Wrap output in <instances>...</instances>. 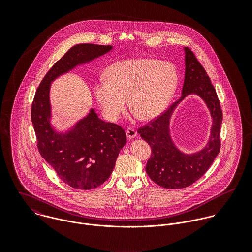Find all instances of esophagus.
Masks as SVG:
<instances>
[{
    "instance_id": "esophagus-1",
    "label": "esophagus",
    "mask_w": 252,
    "mask_h": 252,
    "mask_svg": "<svg viewBox=\"0 0 252 252\" xmlns=\"http://www.w3.org/2000/svg\"><path fill=\"white\" fill-rule=\"evenodd\" d=\"M126 135H127V137H128L130 140H133V139L136 138L137 132H136V130L133 129V128H128V129L126 130Z\"/></svg>"
}]
</instances>
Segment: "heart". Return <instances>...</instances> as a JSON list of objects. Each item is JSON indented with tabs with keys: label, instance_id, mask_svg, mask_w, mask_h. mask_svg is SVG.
I'll list each match as a JSON object with an SVG mask.
<instances>
[{
	"label": "heart",
	"instance_id": "b5f03b06",
	"mask_svg": "<svg viewBox=\"0 0 252 252\" xmlns=\"http://www.w3.org/2000/svg\"><path fill=\"white\" fill-rule=\"evenodd\" d=\"M179 84L176 66L152 58H132L113 63L107 78H100L94 95L104 115L116 121L128 104L141 119L158 116L171 102Z\"/></svg>",
	"mask_w": 252,
	"mask_h": 252
}]
</instances>
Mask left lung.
<instances>
[{
	"label": "left lung",
	"instance_id": "obj_1",
	"mask_svg": "<svg viewBox=\"0 0 252 252\" xmlns=\"http://www.w3.org/2000/svg\"><path fill=\"white\" fill-rule=\"evenodd\" d=\"M185 51V75L181 98L154 120L139 128L138 133L151 147V156L145 170L158 185L168 189H180L193 184L205 175L220 150L222 110L207 72L190 48ZM200 95L210 109L213 125L207 145L198 153L185 155L174 145L169 133L170 116L180 102L188 94Z\"/></svg>",
	"mask_w": 252,
	"mask_h": 252
}]
</instances>
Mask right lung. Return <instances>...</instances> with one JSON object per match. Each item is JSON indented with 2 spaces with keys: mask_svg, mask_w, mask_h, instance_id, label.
Masks as SVG:
<instances>
[{
  "mask_svg": "<svg viewBox=\"0 0 252 252\" xmlns=\"http://www.w3.org/2000/svg\"><path fill=\"white\" fill-rule=\"evenodd\" d=\"M111 49V45L92 43L71 47L44 75L32 104L31 118L37 149L60 180L72 188L89 190L108 180L127 138L119 125L103 121L93 108L68 132H56L50 124V84L59 75Z\"/></svg>",
  "mask_w": 252,
  "mask_h": 252,
  "instance_id": "1",
  "label": "right lung"
}]
</instances>
